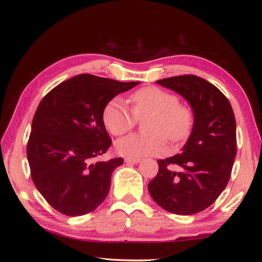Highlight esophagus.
Segmentation results:
<instances>
[{"instance_id": "34e87169", "label": "esophagus", "mask_w": 262, "mask_h": 262, "mask_svg": "<svg viewBox=\"0 0 262 262\" xmlns=\"http://www.w3.org/2000/svg\"><path fill=\"white\" fill-rule=\"evenodd\" d=\"M125 162H126V163H129V164H136V163H140V162H141V159L126 158V159H125Z\"/></svg>"}]
</instances>
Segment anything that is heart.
I'll return each mask as SVG.
<instances>
[{
  "label": "heart",
  "mask_w": 262,
  "mask_h": 262,
  "mask_svg": "<svg viewBox=\"0 0 262 262\" xmlns=\"http://www.w3.org/2000/svg\"><path fill=\"white\" fill-rule=\"evenodd\" d=\"M133 111L117 97L104 105L102 121L115 136L125 135L136 125V117L152 115L148 132L152 135H130L117 141L116 149L127 158L140 159L166 152V137L171 142L185 141L193 127V111L187 103L178 101L176 94L158 86L138 89L130 96Z\"/></svg>",
  "instance_id": "obj_1"
}]
</instances>
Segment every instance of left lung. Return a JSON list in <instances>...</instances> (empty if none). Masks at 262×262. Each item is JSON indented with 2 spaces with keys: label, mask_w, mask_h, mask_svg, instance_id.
Segmentation results:
<instances>
[{
  "label": "left lung",
  "mask_w": 262,
  "mask_h": 262,
  "mask_svg": "<svg viewBox=\"0 0 262 262\" xmlns=\"http://www.w3.org/2000/svg\"><path fill=\"white\" fill-rule=\"evenodd\" d=\"M181 94L194 120L182 152L159 160V172L148 192L163 209L192 215L206 209L227 186L236 155V122L231 103L214 84L196 75L157 81ZM176 165L180 170H173Z\"/></svg>",
  "instance_id": "left-lung-1"
}]
</instances>
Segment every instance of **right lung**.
<instances>
[{
  "instance_id": "1",
  "label": "right lung",
  "mask_w": 262,
  "mask_h": 262,
  "mask_svg": "<svg viewBox=\"0 0 262 262\" xmlns=\"http://www.w3.org/2000/svg\"><path fill=\"white\" fill-rule=\"evenodd\" d=\"M137 84L80 74L55 86L39 103L28 162L39 192L59 213L85 215L107 197L111 173L124 160L96 162L111 145L102 111L117 94Z\"/></svg>"
}]
</instances>
